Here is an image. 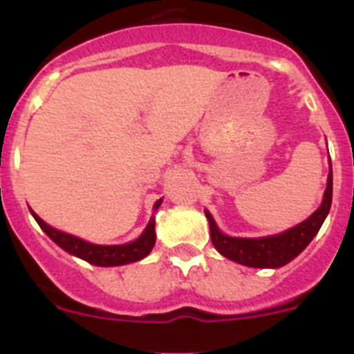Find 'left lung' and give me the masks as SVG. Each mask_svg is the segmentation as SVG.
<instances>
[{"instance_id":"obj_1","label":"left lung","mask_w":354,"mask_h":354,"mask_svg":"<svg viewBox=\"0 0 354 354\" xmlns=\"http://www.w3.org/2000/svg\"><path fill=\"white\" fill-rule=\"evenodd\" d=\"M331 189H333V177L328 175V186L324 192L323 204L314 214L303 223L289 228L283 234L259 239H246V237H230L218 230L212 216L205 211V216L211 227V241L214 248L234 262H239L250 268H280L292 261L296 255L306 248V245L314 239L315 234L323 225L324 218L331 207Z\"/></svg>"}]
</instances>
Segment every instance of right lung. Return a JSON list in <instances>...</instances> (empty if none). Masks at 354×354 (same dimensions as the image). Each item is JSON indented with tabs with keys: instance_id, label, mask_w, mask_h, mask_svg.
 Instances as JSON below:
<instances>
[{
	"instance_id": "add662e5",
	"label": "right lung",
	"mask_w": 354,
	"mask_h": 354,
	"mask_svg": "<svg viewBox=\"0 0 354 354\" xmlns=\"http://www.w3.org/2000/svg\"><path fill=\"white\" fill-rule=\"evenodd\" d=\"M161 205V200L156 202V209ZM33 218L37 220V223L40 225L44 232L48 234L56 245L64 248L65 252L76 255V257L83 259V261L90 262V264L95 266H122L129 264V262H136L140 259L147 257L152 248L156 245V221L154 218H150L149 225L143 230L142 236L136 241L129 243V245H117V246H102V245H92V243H86V241L80 239L76 236H71V234L60 232L56 228L49 227L46 221H42L35 212L31 211Z\"/></svg>"
}]
</instances>
